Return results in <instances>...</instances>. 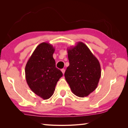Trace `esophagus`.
I'll list each match as a JSON object with an SVG mask.
<instances>
[{
	"label": "esophagus",
	"instance_id": "34e87169",
	"mask_svg": "<svg viewBox=\"0 0 128 128\" xmlns=\"http://www.w3.org/2000/svg\"><path fill=\"white\" fill-rule=\"evenodd\" d=\"M62 74H64V73H65V71H66V70H65V69H62Z\"/></svg>",
	"mask_w": 128,
	"mask_h": 128
}]
</instances>
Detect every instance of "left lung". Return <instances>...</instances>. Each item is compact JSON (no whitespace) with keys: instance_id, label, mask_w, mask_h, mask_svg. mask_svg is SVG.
Segmentation results:
<instances>
[{"instance_id":"obj_1","label":"left lung","mask_w":128,"mask_h":128,"mask_svg":"<svg viewBox=\"0 0 128 128\" xmlns=\"http://www.w3.org/2000/svg\"><path fill=\"white\" fill-rule=\"evenodd\" d=\"M69 66L64 76L73 94L87 96L96 89L101 76L100 65L88 47L78 42L67 48Z\"/></svg>"}]
</instances>
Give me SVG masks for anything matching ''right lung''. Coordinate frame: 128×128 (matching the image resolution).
Wrapping results in <instances>:
<instances>
[{
    "instance_id": "obj_1",
    "label": "right lung",
    "mask_w": 128,
    "mask_h": 128,
    "mask_svg": "<svg viewBox=\"0 0 128 128\" xmlns=\"http://www.w3.org/2000/svg\"><path fill=\"white\" fill-rule=\"evenodd\" d=\"M55 48L47 42L36 47L25 66V78L32 92L43 99L53 95L58 81L62 76L53 58Z\"/></svg>"
}]
</instances>
